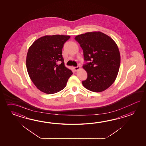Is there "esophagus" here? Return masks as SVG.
<instances>
[{
    "label": "esophagus",
    "mask_w": 146,
    "mask_h": 146,
    "mask_svg": "<svg viewBox=\"0 0 146 146\" xmlns=\"http://www.w3.org/2000/svg\"><path fill=\"white\" fill-rule=\"evenodd\" d=\"M74 70L76 72V71H77L79 69H80V67L79 66H78L77 67H74Z\"/></svg>",
    "instance_id": "esophagus-1"
}]
</instances>
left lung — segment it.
<instances>
[{
	"label": "left lung",
	"mask_w": 146,
	"mask_h": 146,
	"mask_svg": "<svg viewBox=\"0 0 146 146\" xmlns=\"http://www.w3.org/2000/svg\"><path fill=\"white\" fill-rule=\"evenodd\" d=\"M84 52L83 66L88 77L82 84L88 90L102 92L115 80L121 64L118 46L112 38L101 32H87L74 38Z\"/></svg>",
	"instance_id": "left-lung-1"
}]
</instances>
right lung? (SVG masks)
I'll return each mask as SVG.
<instances>
[{"label":"right lung","mask_w":146,"mask_h":146,"mask_svg":"<svg viewBox=\"0 0 146 146\" xmlns=\"http://www.w3.org/2000/svg\"><path fill=\"white\" fill-rule=\"evenodd\" d=\"M69 35H46L34 41L29 48L26 66L28 74L38 90L54 94L65 88L72 72L66 67L62 56ZM61 61L60 65L58 62Z\"/></svg>","instance_id":"add662e5"}]
</instances>
